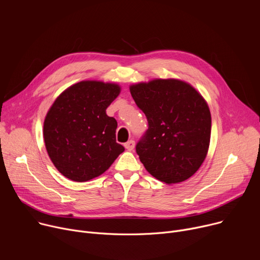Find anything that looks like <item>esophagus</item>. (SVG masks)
<instances>
[{
	"label": "esophagus",
	"instance_id": "34e87169",
	"mask_svg": "<svg viewBox=\"0 0 260 260\" xmlns=\"http://www.w3.org/2000/svg\"><path fill=\"white\" fill-rule=\"evenodd\" d=\"M124 147L126 148V149H127V150H129V151L134 150V148H135V141L131 140V141L126 142V143L124 144Z\"/></svg>",
	"mask_w": 260,
	"mask_h": 260
}]
</instances>
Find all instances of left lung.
I'll return each mask as SVG.
<instances>
[{
	"instance_id": "1",
	"label": "left lung",
	"mask_w": 260,
	"mask_h": 260,
	"mask_svg": "<svg viewBox=\"0 0 260 260\" xmlns=\"http://www.w3.org/2000/svg\"><path fill=\"white\" fill-rule=\"evenodd\" d=\"M148 129L136 151L145 169L167 184L190 178L204 162L210 145L211 113L188 83L155 79L129 87Z\"/></svg>"
}]
</instances>
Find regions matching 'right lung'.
<instances>
[{
	"label": "right lung",
	"instance_id": "obj_1",
	"mask_svg": "<svg viewBox=\"0 0 260 260\" xmlns=\"http://www.w3.org/2000/svg\"><path fill=\"white\" fill-rule=\"evenodd\" d=\"M119 93L114 83L81 81L61 92L49 109L43 127L46 150L68 179L91 180L124 151L116 142L117 121L106 114Z\"/></svg>",
	"mask_w": 260,
	"mask_h": 260
}]
</instances>
